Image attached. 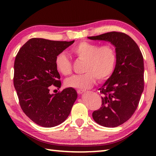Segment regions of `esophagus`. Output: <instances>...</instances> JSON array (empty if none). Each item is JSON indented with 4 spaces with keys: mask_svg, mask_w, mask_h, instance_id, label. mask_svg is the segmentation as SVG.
I'll list each match as a JSON object with an SVG mask.
<instances>
[{
    "mask_svg": "<svg viewBox=\"0 0 156 156\" xmlns=\"http://www.w3.org/2000/svg\"><path fill=\"white\" fill-rule=\"evenodd\" d=\"M84 90H83V89H78L77 90V93L78 94H81L84 93Z\"/></svg>",
    "mask_w": 156,
    "mask_h": 156,
    "instance_id": "obj_1",
    "label": "esophagus"
}]
</instances>
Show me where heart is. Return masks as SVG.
Instances as JSON below:
<instances>
[{
	"mask_svg": "<svg viewBox=\"0 0 156 156\" xmlns=\"http://www.w3.org/2000/svg\"><path fill=\"white\" fill-rule=\"evenodd\" d=\"M72 54L78 59L84 60L83 74L74 75L66 79L69 87L87 89L93 85L97 78L103 81L109 78L115 68L117 56L112 45L81 42L71 49ZM55 65L60 73L67 76L72 73V62L65 53H59L55 58Z\"/></svg>",
	"mask_w": 156,
	"mask_h": 156,
	"instance_id": "obj_1",
	"label": "heart"
}]
</instances>
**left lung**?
<instances>
[{"instance_id": "left-lung-1", "label": "left lung", "mask_w": 156, "mask_h": 156, "mask_svg": "<svg viewBox=\"0 0 156 156\" xmlns=\"http://www.w3.org/2000/svg\"><path fill=\"white\" fill-rule=\"evenodd\" d=\"M109 42L115 47L114 72L99 88L102 105L92 116L98 125L116 127L127 121L138 106L144 90V60L138 44L126 34L112 31L88 37Z\"/></svg>"}]
</instances>
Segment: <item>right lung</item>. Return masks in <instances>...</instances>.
Wrapping results in <instances>:
<instances>
[{
    "mask_svg": "<svg viewBox=\"0 0 156 156\" xmlns=\"http://www.w3.org/2000/svg\"><path fill=\"white\" fill-rule=\"evenodd\" d=\"M73 43L31 38L16 56L14 85L20 107L33 122L43 127L64 122L77 99V92L72 87L56 94L49 93L51 85L61 86L56 56Z\"/></svg>",
    "mask_w": 156,
    "mask_h": 156,
    "instance_id": "1",
    "label": "right lung"
}]
</instances>
